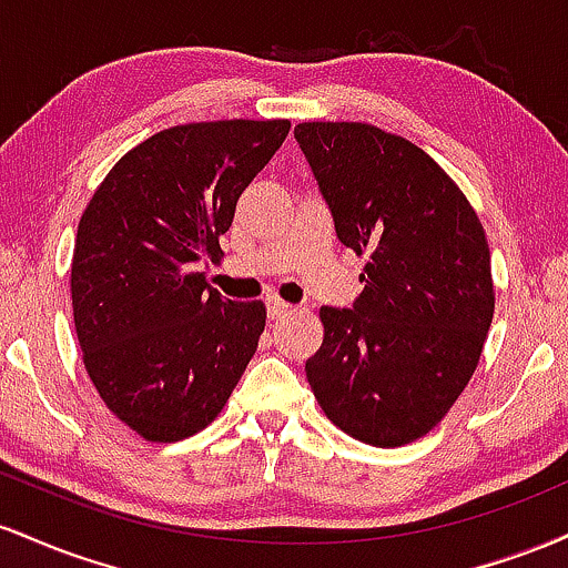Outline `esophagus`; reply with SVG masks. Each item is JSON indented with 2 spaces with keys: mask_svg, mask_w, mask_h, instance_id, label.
<instances>
[{
  "mask_svg": "<svg viewBox=\"0 0 568 568\" xmlns=\"http://www.w3.org/2000/svg\"><path fill=\"white\" fill-rule=\"evenodd\" d=\"M291 310H293V306L285 304L283 298H277V296L266 298V315H270V321H280V317L291 315Z\"/></svg>",
  "mask_w": 568,
  "mask_h": 568,
  "instance_id": "obj_1",
  "label": "esophagus"
}]
</instances>
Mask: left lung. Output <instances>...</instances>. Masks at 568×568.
<instances>
[{
  "label": "left lung",
  "mask_w": 568,
  "mask_h": 568,
  "mask_svg": "<svg viewBox=\"0 0 568 568\" xmlns=\"http://www.w3.org/2000/svg\"><path fill=\"white\" fill-rule=\"evenodd\" d=\"M336 237L366 256L352 310L323 306L306 379L349 438L395 448L422 438L473 379L494 317L491 253L470 200L400 135L368 122L293 130Z\"/></svg>",
  "instance_id": "left-lung-1"
}]
</instances>
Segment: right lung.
I'll return each mask as SVG.
<instances>
[{"mask_svg": "<svg viewBox=\"0 0 568 568\" xmlns=\"http://www.w3.org/2000/svg\"><path fill=\"white\" fill-rule=\"evenodd\" d=\"M288 130V120L160 130L84 207L71 258L82 363L141 438L173 443L211 425L258 347L264 302L224 298L197 264L219 256L240 194Z\"/></svg>", "mask_w": 568, "mask_h": 568, "instance_id": "add662e5", "label": "right lung"}]
</instances>
